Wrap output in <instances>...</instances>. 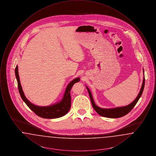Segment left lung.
<instances>
[{"label": "left lung", "instance_id": "left-lung-1", "mask_svg": "<svg viewBox=\"0 0 156 156\" xmlns=\"http://www.w3.org/2000/svg\"><path fill=\"white\" fill-rule=\"evenodd\" d=\"M143 80L142 85H141V89L140 90V92H139L138 95L131 104H129L128 105L124 106L116 107V108H102L99 107L95 103L93 97L92 95V94H91L89 88H88V87L86 86L87 89L88 90V93H89L91 103H92V106H93L94 109H95V111L97 112L99 115L104 116V117H106V118H121V117L127 115L133 108L134 106L136 105V104H137V102H138L139 99H140V98L141 97V95H142L143 89L144 88V83H145L144 69H143Z\"/></svg>", "mask_w": 156, "mask_h": 156}]
</instances>
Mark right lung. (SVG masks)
<instances>
[{"label": "right lung", "instance_id": "right-lung-1", "mask_svg": "<svg viewBox=\"0 0 156 156\" xmlns=\"http://www.w3.org/2000/svg\"><path fill=\"white\" fill-rule=\"evenodd\" d=\"M15 75L17 81L19 91L21 98H22L23 101L28 106V107L32 111L34 112L37 116L45 119L58 118L67 114L70 109L71 105V98L70 95L71 89L75 83H76L80 81V78L79 77H77L70 82L67 86L62 98L59 102L51 105L41 106L32 104L25 96L20 81L17 66H16L15 68Z\"/></svg>", "mask_w": 156, "mask_h": 156}]
</instances>
